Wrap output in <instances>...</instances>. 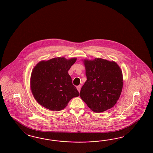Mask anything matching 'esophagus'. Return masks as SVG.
<instances>
[{"mask_svg":"<svg viewBox=\"0 0 153 153\" xmlns=\"http://www.w3.org/2000/svg\"><path fill=\"white\" fill-rule=\"evenodd\" d=\"M81 85H79V86H77L76 87L77 89V90H78L79 92L80 91V90H81Z\"/></svg>","mask_w":153,"mask_h":153,"instance_id":"1","label":"esophagus"}]
</instances>
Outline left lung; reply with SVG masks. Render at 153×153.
Listing matches in <instances>:
<instances>
[{
  "label": "left lung",
  "mask_w": 153,
  "mask_h": 153,
  "mask_svg": "<svg viewBox=\"0 0 153 153\" xmlns=\"http://www.w3.org/2000/svg\"><path fill=\"white\" fill-rule=\"evenodd\" d=\"M87 80L80 97L92 111L101 112L114 107L123 88L121 69L114 62L101 58L85 60Z\"/></svg>",
  "instance_id": "obj_1"
}]
</instances>
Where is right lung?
<instances>
[{"label": "right lung", "instance_id": "obj_1", "mask_svg": "<svg viewBox=\"0 0 153 153\" xmlns=\"http://www.w3.org/2000/svg\"><path fill=\"white\" fill-rule=\"evenodd\" d=\"M76 61V58H55L37 64L32 71L30 85L39 105L52 111H60L72 98L79 96L68 72Z\"/></svg>", "mask_w": 153, "mask_h": 153}]
</instances>
